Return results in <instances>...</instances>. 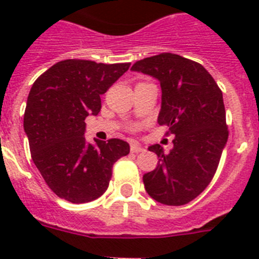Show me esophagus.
Returning a JSON list of instances; mask_svg holds the SVG:
<instances>
[{"mask_svg":"<svg viewBox=\"0 0 259 259\" xmlns=\"http://www.w3.org/2000/svg\"><path fill=\"white\" fill-rule=\"evenodd\" d=\"M131 152L132 153H141V152H145L143 146L137 145V144H132L131 145Z\"/></svg>","mask_w":259,"mask_h":259,"instance_id":"obj_1","label":"esophagus"}]
</instances>
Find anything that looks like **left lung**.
I'll return each mask as SVG.
<instances>
[{"mask_svg": "<svg viewBox=\"0 0 259 259\" xmlns=\"http://www.w3.org/2000/svg\"><path fill=\"white\" fill-rule=\"evenodd\" d=\"M131 70L159 81L158 124L175 136L168 153L159 144L149 146L159 161L143 176L145 191L163 205H185L211 182L227 144L222 91L203 66L172 53L137 61Z\"/></svg>", "mask_w": 259, "mask_h": 259, "instance_id": "1", "label": "left lung"}]
</instances>
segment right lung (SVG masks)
<instances>
[{
  "mask_svg": "<svg viewBox=\"0 0 259 259\" xmlns=\"http://www.w3.org/2000/svg\"><path fill=\"white\" fill-rule=\"evenodd\" d=\"M131 63L66 59L37 77L27 98L24 132L32 161L54 193L72 203L105 193L113 164L130 153L127 141L85 140V118L101 110V95Z\"/></svg>",
  "mask_w": 259,
  "mask_h": 259,
  "instance_id": "1",
  "label": "right lung"
}]
</instances>
